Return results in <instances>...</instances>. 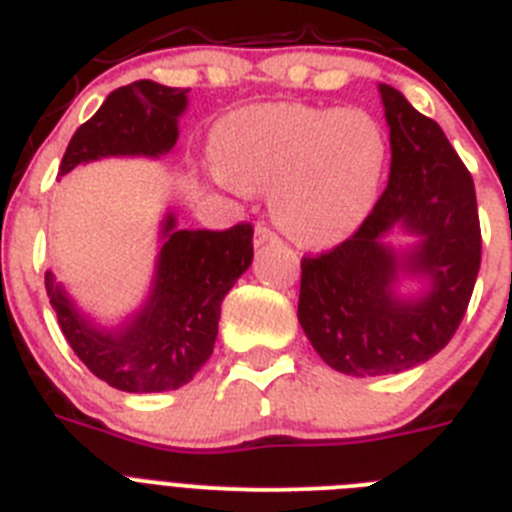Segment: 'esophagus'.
<instances>
[{"label": "esophagus", "instance_id": "esophagus-1", "mask_svg": "<svg viewBox=\"0 0 512 512\" xmlns=\"http://www.w3.org/2000/svg\"><path fill=\"white\" fill-rule=\"evenodd\" d=\"M253 241L256 243H266V241H277V233L269 228V225L259 223L256 225V235H253Z\"/></svg>", "mask_w": 512, "mask_h": 512}]
</instances>
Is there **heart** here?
I'll list each match as a JSON object with an SVG mask.
<instances>
[{
    "label": "heart",
    "mask_w": 512,
    "mask_h": 512,
    "mask_svg": "<svg viewBox=\"0 0 512 512\" xmlns=\"http://www.w3.org/2000/svg\"><path fill=\"white\" fill-rule=\"evenodd\" d=\"M212 156L228 184L269 189L271 212L295 241L330 246L372 212L387 135L364 107L266 102L217 122Z\"/></svg>",
    "instance_id": "1"
}]
</instances>
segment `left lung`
<instances>
[{
	"instance_id": "8db88e82",
	"label": "left lung",
	"mask_w": 512,
	"mask_h": 512,
	"mask_svg": "<svg viewBox=\"0 0 512 512\" xmlns=\"http://www.w3.org/2000/svg\"><path fill=\"white\" fill-rule=\"evenodd\" d=\"M390 125L387 189L351 238L302 256L300 318L320 359L354 377L400 374L436 356L454 338L482 261L477 194L438 122L397 89L379 87ZM402 224L421 243L402 265L432 279L423 301L391 292L399 262L381 235Z\"/></svg>"
}]
</instances>
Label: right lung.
Wrapping results in <instances>:
<instances>
[{
	"label": "right lung",
	"instance_id": "right-lung-1",
	"mask_svg": "<svg viewBox=\"0 0 512 512\" xmlns=\"http://www.w3.org/2000/svg\"><path fill=\"white\" fill-rule=\"evenodd\" d=\"M187 89L140 79L104 99L97 115L74 133L61 176L99 156H161L179 138L176 117ZM148 305L120 333H104L71 305L51 271L45 289L63 336L94 377L122 392H166L192 382L212 356L220 302L253 259V225L228 230H176L166 220Z\"/></svg>",
	"mask_w": 512,
	"mask_h": 512
}]
</instances>
